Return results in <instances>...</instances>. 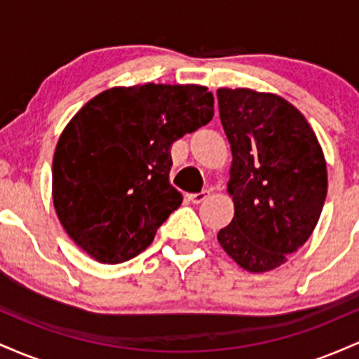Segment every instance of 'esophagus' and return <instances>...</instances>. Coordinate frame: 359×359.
<instances>
[{
  "label": "esophagus",
  "mask_w": 359,
  "mask_h": 359,
  "mask_svg": "<svg viewBox=\"0 0 359 359\" xmlns=\"http://www.w3.org/2000/svg\"><path fill=\"white\" fill-rule=\"evenodd\" d=\"M209 197V191H203V192H197V194H189V201L194 204H201L203 201H205Z\"/></svg>",
  "instance_id": "34e87169"
}]
</instances>
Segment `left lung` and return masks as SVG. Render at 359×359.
I'll use <instances>...</instances> for the list:
<instances>
[{
	"instance_id": "left-lung-1",
	"label": "left lung",
	"mask_w": 359,
	"mask_h": 359,
	"mask_svg": "<svg viewBox=\"0 0 359 359\" xmlns=\"http://www.w3.org/2000/svg\"><path fill=\"white\" fill-rule=\"evenodd\" d=\"M231 145L228 192L234 217L217 233L241 269H277L314 231L327 194L323 148L304 114L283 97L217 89Z\"/></svg>"
}]
</instances>
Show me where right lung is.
Wrapping results in <instances>:
<instances>
[{"instance_id":"1","label":"right lung","mask_w":359,"mask_h":359,"mask_svg":"<svg viewBox=\"0 0 359 359\" xmlns=\"http://www.w3.org/2000/svg\"><path fill=\"white\" fill-rule=\"evenodd\" d=\"M212 114V94L196 84L113 88L86 102L52 163L53 205L76 245L109 265L147 250L182 204L168 182L172 143Z\"/></svg>"}]
</instances>
